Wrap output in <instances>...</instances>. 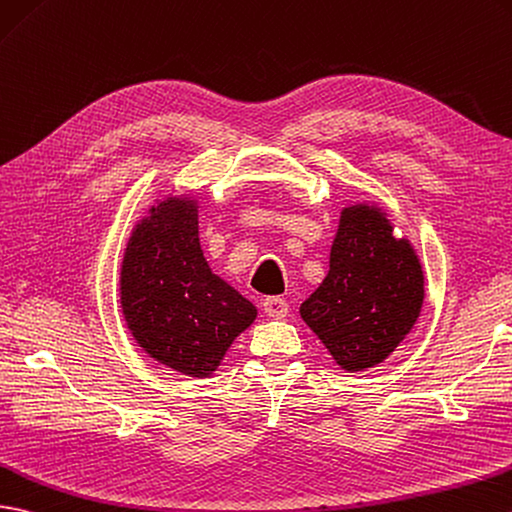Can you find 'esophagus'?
I'll return each mask as SVG.
<instances>
[{"instance_id": "obj_1", "label": "esophagus", "mask_w": 512, "mask_h": 512, "mask_svg": "<svg viewBox=\"0 0 512 512\" xmlns=\"http://www.w3.org/2000/svg\"><path fill=\"white\" fill-rule=\"evenodd\" d=\"M264 314L270 316V318H285L288 316V301L281 299V296H268V299H264Z\"/></svg>"}]
</instances>
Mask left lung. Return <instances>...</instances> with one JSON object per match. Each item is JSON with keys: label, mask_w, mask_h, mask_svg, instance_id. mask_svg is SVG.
<instances>
[{"label": "left lung", "mask_w": 512, "mask_h": 512, "mask_svg": "<svg viewBox=\"0 0 512 512\" xmlns=\"http://www.w3.org/2000/svg\"><path fill=\"white\" fill-rule=\"evenodd\" d=\"M423 305V270L408 240L377 207L342 211L329 272L301 318L347 371H364L397 349Z\"/></svg>", "instance_id": "obj_1"}]
</instances>
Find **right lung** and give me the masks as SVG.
Here are the masks:
<instances>
[{
    "label": "right lung",
    "mask_w": 512,
    "mask_h": 512,
    "mask_svg": "<svg viewBox=\"0 0 512 512\" xmlns=\"http://www.w3.org/2000/svg\"><path fill=\"white\" fill-rule=\"evenodd\" d=\"M122 310L150 358L207 377L257 316L211 272L198 242L194 200L168 198L137 224L122 261Z\"/></svg>",
    "instance_id": "1"
}]
</instances>
